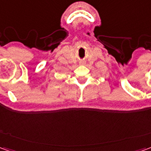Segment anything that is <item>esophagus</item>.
I'll use <instances>...</instances> for the list:
<instances>
[{
  "mask_svg": "<svg viewBox=\"0 0 151 151\" xmlns=\"http://www.w3.org/2000/svg\"><path fill=\"white\" fill-rule=\"evenodd\" d=\"M80 65H85V62H84V61H81V62H80Z\"/></svg>",
  "mask_w": 151,
  "mask_h": 151,
  "instance_id": "1",
  "label": "esophagus"
}]
</instances>
